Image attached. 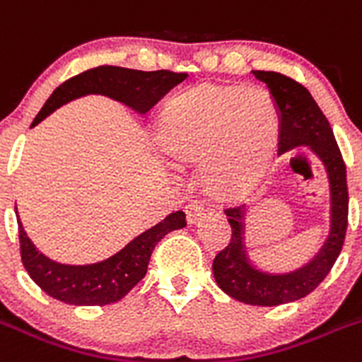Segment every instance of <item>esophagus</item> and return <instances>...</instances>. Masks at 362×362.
Masks as SVG:
<instances>
[{"label": "esophagus", "mask_w": 362, "mask_h": 362, "mask_svg": "<svg viewBox=\"0 0 362 362\" xmlns=\"http://www.w3.org/2000/svg\"><path fill=\"white\" fill-rule=\"evenodd\" d=\"M202 214H204V204L200 200H191L185 205V216L189 223H197Z\"/></svg>", "instance_id": "obj_1"}]
</instances>
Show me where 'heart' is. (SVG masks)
<instances>
[{"mask_svg": "<svg viewBox=\"0 0 362 362\" xmlns=\"http://www.w3.org/2000/svg\"><path fill=\"white\" fill-rule=\"evenodd\" d=\"M155 139L177 164L204 162L216 194L239 198L257 187L268 170L279 139V116L266 90L205 83L165 105Z\"/></svg>", "mask_w": 362, "mask_h": 362, "instance_id": "obj_1", "label": "heart"}]
</instances>
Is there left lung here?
Returning <instances> with one entry per match:
<instances>
[{
    "mask_svg": "<svg viewBox=\"0 0 362 362\" xmlns=\"http://www.w3.org/2000/svg\"><path fill=\"white\" fill-rule=\"evenodd\" d=\"M253 76L268 86L279 109L280 153L302 144L313 148L325 162L332 194V230L325 246L309 264L282 275L259 272L250 264L241 235L243 211L234 207L225 209L232 234L228 245L216 253L212 262L216 282L239 302L273 307L303 298L318 288L330 273L339 257L349 227V185L346 165L329 119L309 90L296 80L275 71H253Z\"/></svg>",
    "mask_w": 362,
    "mask_h": 362,
    "instance_id": "obj_1",
    "label": "left lung"
}]
</instances>
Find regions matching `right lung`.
Listing matches in <instances>:
<instances>
[{"label": "right lung", "mask_w": 362, "mask_h": 362, "mask_svg": "<svg viewBox=\"0 0 362 362\" xmlns=\"http://www.w3.org/2000/svg\"><path fill=\"white\" fill-rule=\"evenodd\" d=\"M185 78V73H173L168 69L135 71L117 66L93 67L57 87L37 114L32 127L67 101L90 93L107 94L114 100L130 105L132 109L139 112H148L165 93H170ZM18 225L23 266L30 279L44 293L71 305H107L123 298L141 279H144L155 245L168 232L184 228L187 221L182 211L173 212L158 225L128 243L110 259L87 266L60 264L44 257L26 238L19 216Z\"/></svg>", "instance_id": "1"}]
</instances>
